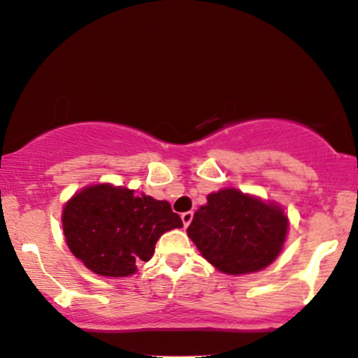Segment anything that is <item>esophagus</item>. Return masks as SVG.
Returning a JSON list of instances; mask_svg holds the SVG:
<instances>
[{
	"instance_id": "34e87169",
	"label": "esophagus",
	"mask_w": 358,
	"mask_h": 358,
	"mask_svg": "<svg viewBox=\"0 0 358 358\" xmlns=\"http://www.w3.org/2000/svg\"><path fill=\"white\" fill-rule=\"evenodd\" d=\"M192 217H194V213H191V210H189V213H182L180 214V219H182V224L184 226H189V224H191V220H192Z\"/></svg>"
}]
</instances>
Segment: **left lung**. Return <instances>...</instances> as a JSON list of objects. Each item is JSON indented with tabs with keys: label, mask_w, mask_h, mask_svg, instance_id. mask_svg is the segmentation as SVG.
I'll return each mask as SVG.
<instances>
[{
	"label": "left lung",
	"mask_w": 358,
	"mask_h": 358,
	"mask_svg": "<svg viewBox=\"0 0 358 358\" xmlns=\"http://www.w3.org/2000/svg\"><path fill=\"white\" fill-rule=\"evenodd\" d=\"M289 219L273 202L220 189L194 214L187 236L207 262L229 275L259 272L279 257Z\"/></svg>",
	"instance_id": "left-lung-1"
}]
</instances>
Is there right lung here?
Returning a JSON list of instances; mask_svg holds the SVG:
<instances>
[{
  "label": "right lung",
  "mask_w": 358,
  "mask_h": 358,
  "mask_svg": "<svg viewBox=\"0 0 358 358\" xmlns=\"http://www.w3.org/2000/svg\"><path fill=\"white\" fill-rule=\"evenodd\" d=\"M182 227L171 204L111 184L87 186L64 204L63 232L74 257L98 275L127 277L151 260L159 237Z\"/></svg>",
  "instance_id": "right-lung-1"
}]
</instances>
